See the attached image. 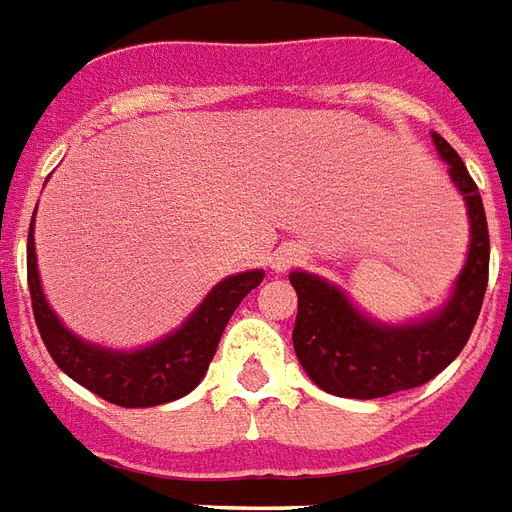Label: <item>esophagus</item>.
Here are the masks:
<instances>
[{
    "instance_id": "obj_1",
    "label": "esophagus",
    "mask_w": 512,
    "mask_h": 512,
    "mask_svg": "<svg viewBox=\"0 0 512 512\" xmlns=\"http://www.w3.org/2000/svg\"><path fill=\"white\" fill-rule=\"evenodd\" d=\"M306 260V252L298 244H285L274 255V268L276 271H290L293 266H301Z\"/></svg>"
}]
</instances>
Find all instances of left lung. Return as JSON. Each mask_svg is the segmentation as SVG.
I'll return each instance as SVG.
<instances>
[{
    "label": "left lung",
    "mask_w": 512,
    "mask_h": 512,
    "mask_svg": "<svg viewBox=\"0 0 512 512\" xmlns=\"http://www.w3.org/2000/svg\"><path fill=\"white\" fill-rule=\"evenodd\" d=\"M439 157L450 165V179L467 200L472 222L467 266L453 298L439 314L415 325H380L355 312L342 290L320 276L290 274L298 293L293 347L304 372L323 391L342 399H382L418 388L437 377L469 342L488 287V225L478 184L467 173L456 149L434 135Z\"/></svg>",
    "instance_id": "left-lung-1"
}]
</instances>
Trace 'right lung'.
Returning <instances> with one entry per match:
<instances>
[{"label": "right lung", "instance_id": "right-lung-1", "mask_svg": "<svg viewBox=\"0 0 512 512\" xmlns=\"http://www.w3.org/2000/svg\"><path fill=\"white\" fill-rule=\"evenodd\" d=\"M32 227L34 217L26 241V279L37 331L56 366L67 377L119 407H154L187 396L203 380L230 314L263 282V271L227 276L225 282H219L206 295V301L195 309L187 323L162 342L138 352L102 350L81 342L51 312L37 276Z\"/></svg>", "mask_w": 512, "mask_h": 512}]
</instances>
